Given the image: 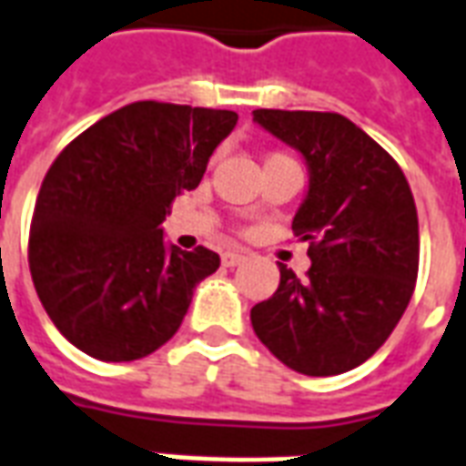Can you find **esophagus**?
<instances>
[{
  "label": "esophagus",
  "instance_id": "esophagus-1",
  "mask_svg": "<svg viewBox=\"0 0 466 466\" xmlns=\"http://www.w3.org/2000/svg\"><path fill=\"white\" fill-rule=\"evenodd\" d=\"M247 259L242 251H224L222 254V264L224 267H237V264H242Z\"/></svg>",
  "mask_w": 466,
  "mask_h": 466
}]
</instances>
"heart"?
Wrapping results in <instances>:
<instances>
[{
	"instance_id": "1",
	"label": "heart",
	"mask_w": 466,
	"mask_h": 466,
	"mask_svg": "<svg viewBox=\"0 0 466 466\" xmlns=\"http://www.w3.org/2000/svg\"><path fill=\"white\" fill-rule=\"evenodd\" d=\"M271 157H286V155H271Z\"/></svg>"
}]
</instances>
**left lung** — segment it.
Listing matches in <instances>:
<instances>
[{
	"instance_id": "left-lung-1",
	"label": "left lung",
	"mask_w": 466,
	"mask_h": 466,
	"mask_svg": "<svg viewBox=\"0 0 466 466\" xmlns=\"http://www.w3.org/2000/svg\"><path fill=\"white\" fill-rule=\"evenodd\" d=\"M251 116L306 163L309 189L291 229L311 259L306 279L279 264V289L251 309L254 333L296 373L353 370L388 340L415 289L420 234L410 185L390 155L339 113Z\"/></svg>"
}]
</instances>
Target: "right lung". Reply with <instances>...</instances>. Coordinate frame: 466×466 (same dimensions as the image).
Returning <instances> with one entry per match:
<instances>
[{"label": "right lung", "instance_id": "add662e5", "mask_svg": "<svg viewBox=\"0 0 466 466\" xmlns=\"http://www.w3.org/2000/svg\"><path fill=\"white\" fill-rule=\"evenodd\" d=\"M234 110L137 101L58 155L41 182L29 268L44 309L86 356L126 363L177 333L219 254L163 239L172 199L195 189Z\"/></svg>", "mask_w": 466, "mask_h": 466}]
</instances>
